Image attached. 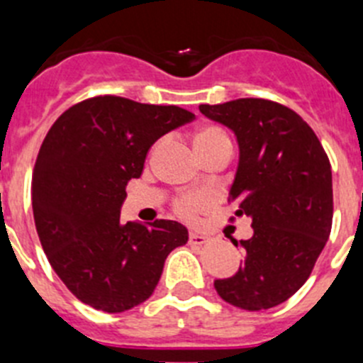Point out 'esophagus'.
Instances as JSON below:
<instances>
[{
  "label": "esophagus",
  "instance_id": "34e87169",
  "mask_svg": "<svg viewBox=\"0 0 363 363\" xmlns=\"http://www.w3.org/2000/svg\"><path fill=\"white\" fill-rule=\"evenodd\" d=\"M189 242H191L192 245H203V243H207V236H203V234L200 233H191Z\"/></svg>",
  "mask_w": 363,
  "mask_h": 363
}]
</instances>
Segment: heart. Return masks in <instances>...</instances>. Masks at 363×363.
I'll list each match as a JSON object with an SVG mask.
<instances>
[{
  "label": "heart",
  "mask_w": 363,
  "mask_h": 363,
  "mask_svg": "<svg viewBox=\"0 0 363 363\" xmlns=\"http://www.w3.org/2000/svg\"><path fill=\"white\" fill-rule=\"evenodd\" d=\"M223 145H230V140L227 136V133L216 125H205L201 129L196 130L194 134V147H196L198 154L205 152V150L216 149V147H223ZM207 207V200H205L201 194H184V196H179L178 200L174 201V211L179 214V216L189 218H196L201 211Z\"/></svg>",
  "instance_id": "obj_1"
}]
</instances>
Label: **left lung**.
Wrapping results in <instances>:
<instances>
[{"label":"left lung","instance_id":"obj_1","mask_svg":"<svg viewBox=\"0 0 363 363\" xmlns=\"http://www.w3.org/2000/svg\"><path fill=\"white\" fill-rule=\"evenodd\" d=\"M200 111L236 134L240 163L229 201L252 220L251 238L233 240L245 264L214 287L234 307L271 309L306 284L331 234V163L309 125L277 101L240 98Z\"/></svg>","mask_w":363,"mask_h":363}]
</instances>
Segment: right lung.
<instances>
[{
	"instance_id": "obj_1",
	"label": "right lung",
	"mask_w": 363,
	"mask_h": 363,
	"mask_svg": "<svg viewBox=\"0 0 363 363\" xmlns=\"http://www.w3.org/2000/svg\"><path fill=\"white\" fill-rule=\"evenodd\" d=\"M194 120L176 105L94 96L54 121L32 172V211L41 247L67 289L104 313H123L154 293L182 223L120 221L125 187L143 172L163 134Z\"/></svg>"
}]
</instances>
